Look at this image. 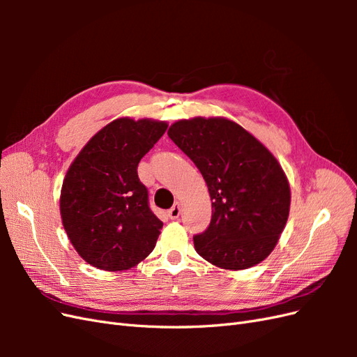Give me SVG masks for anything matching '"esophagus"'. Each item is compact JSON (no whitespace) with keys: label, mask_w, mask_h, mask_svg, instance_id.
Returning a JSON list of instances; mask_svg holds the SVG:
<instances>
[{"label":"esophagus","mask_w":357,"mask_h":357,"mask_svg":"<svg viewBox=\"0 0 357 357\" xmlns=\"http://www.w3.org/2000/svg\"><path fill=\"white\" fill-rule=\"evenodd\" d=\"M180 213H181V208H180V204L178 202H176L174 205H172V207L168 210V215H169V219H172V220H176V219H178V215H180Z\"/></svg>","instance_id":"34e87169"}]
</instances>
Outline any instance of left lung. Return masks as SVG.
Wrapping results in <instances>:
<instances>
[{"instance_id":"left-lung-1","label":"left lung","mask_w":357,"mask_h":357,"mask_svg":"<svg viewBox=\"0 0 357 357\" xmlns=\"http://www.w3.org/2000/svg\"><path fill=\"white\" fill-rule=\"evenodd\" d=\"M168 137L207 183L211 222L193 236L199 256L223 269H245L274 250L290 208L284 171L243 126L223 117L178 121Z\"/></svg>"}]
</instances>
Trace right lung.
<instances>
[{
	"instance_id": "obj_1",
	"label": "right lung",
	"mask_w": 357,
	"mask_h": 357,
	"mask_svg": "<svg viewBox=\"0 0 357 357\" xmlns=\"http://www.w3.org/2000/svg\"><path fill=\"white\" fill-rule=\"evenodd\" d=\"M165 122L122 117L104 126L70 165L61 218L71 244L92 266L122 271L146 259L162 223L149 207L138 164L165 134Z\"/></svg>"
}]
</instances>
